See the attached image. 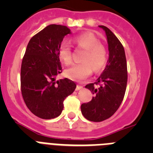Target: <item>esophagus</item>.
I'll list each match as a JSON object with an SVG mask.
<instances>
[{
  "instance_id": "1",
  "label": "esophagus",
  "mask_w": 153,
  "mask_h": 153,
  "mask_svg": "<svg viewBox=\"0 0 153 153\" xmlns=\"http://www.w3.org/2000/svg\"><path fill=\"white\" fill-rule=\"evenodd\" d=\"M82 88H83V86H81V85H77V86H76V91H78V90H81Z\"/></svg>"
}]
</instances>
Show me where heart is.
I'll list each match as a JSON object with an SVG mask.
<instances>
[{"label": "heart", "mask_w": 153, "mask_h": 153, "mask_svg": "<svg viewBox=\"0 0 153 153\" xmlns=\"http://www.w3.org/2000/svg\"><path fill=\"white\" fill-rule=\"evenodd\" d=\"M74 42L78 47L86 50L82 57V63H76L66 70V76L70 79L81 81L90 76L93 71L102 70L107 63L108 53L106 47L91 33L76 36ZM58 56L65 64L73 61L72 48L67 42H62L58 48Z\"/></svg>", "instance_id": "heart-1"}]
</instances>
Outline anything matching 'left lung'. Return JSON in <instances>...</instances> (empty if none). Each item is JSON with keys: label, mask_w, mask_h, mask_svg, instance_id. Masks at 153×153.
I'll list each match as a JSON object with an SVG mask.
<instances>
[{"label": "left lung", "mask_w": 153, "mask_h": 153, "mask_svg": "<svg viewBox=\"0 0 153 153\" xmlns=\"http://www.w3.org/2000/svg\"><path fill=\"white\" fill-rule=\"evenodd\" d=\"M99 27L106 32L109 53L102 74L95 83L85 86L94 97L91 101L81 105V112L92 122L107 120L117 112L125 96L128 78L123 46L109 28L102 25Z\"/></svg>", "instance_id": "obj_1"}]
</instances>
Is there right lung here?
Returning a JSON list of instances; mask_svg holds the SVG:
<instances>
[{
    "instance_id": "right-lung-1",
    "label": "right lung",
    "mask_w": 153,
    "mask_h": 153,
    "mask_svg": "<svg viewBox=\"0 0 153 153\" xmlns=\"http://www.w3.org/2000/svg\"><path fill=\"white\" fill-rule=\"evenodd\" d=\"M70 30L51 24L32 36L23 57L21 88L24 101L31 113L44 120L59 117L66 97L74 93L76 83L65 78L56 80L62 73L58 48Z\"/></svg>"
}]
</instances>
